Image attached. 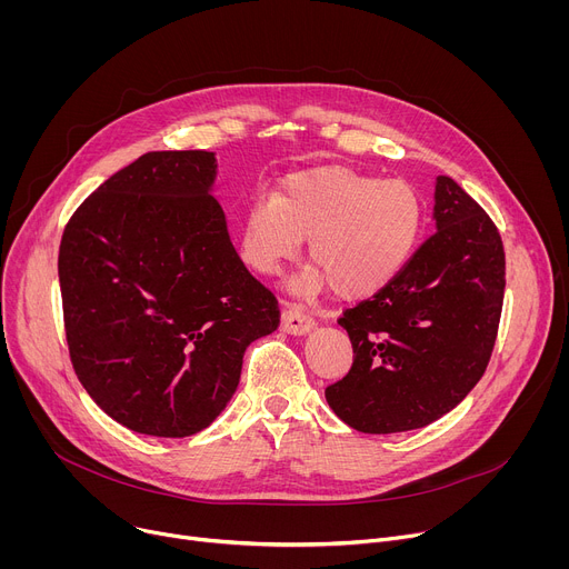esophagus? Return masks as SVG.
Wrapping results in <instances>:
<instances>
[{
    "mask_svg": "<svg viewBox=\"0 0 569 569\" xmlns=\"http://www.w3.org/2000/svg\"><path fill=\"white\" fill-rule=\"evenodd\" d=\"M312 327H315L312 317L297 303L288 306L281 315V331H286L290 336H306Z\"/></svg>",
    "mask_w": 569,
    "mask_h": 569,
    "instance_id": "34e87169",
    "label": "esophagus"
}]
</instances>
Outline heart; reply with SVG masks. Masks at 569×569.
Returning a JSON list of instances; mask_svg holds the SVG:
<instances>
[{
	"instance_id": "1",
	"label": "heart",
	"mask_w": 569,
	"mask_h": 569,
	"mask_svg": "<svg viewBox=\"0 0 569 569\" xmlns=\"http://www.w3.org/2000/svg\"><path fill=\"white\" fill-rule=\"evenodd\" d=\"M423 209L402 180H378L342 167L290 176L274 198H257L240 229V252L261 274H277L308 238V286L340 299H365L408 266Z\"/></svg>"
}]
</instances>
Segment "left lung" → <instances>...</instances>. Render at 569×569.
Instances as JSON below:
<instances>
[{"label":"left lung","instance_id":"1","mask_svg":"<svg viewBox=\"0 0 569 569\" xmlns=\"http://www.w3.org/2000/svg\"><path fill=\"white\" fill-rule=\"evenodd\" d=\"M435 224L389 286L338 319L353 365L323 393L358 432L426 428L457 408L491 360L507 283L500 231L448 176L437 178Z\"/></svg>","mask_w":569,"mask_h":569}]
</instances>
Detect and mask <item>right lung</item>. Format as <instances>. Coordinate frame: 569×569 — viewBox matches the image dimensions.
<instances>
[{"instance_id":"obj_1","label":"right lung","mask_w":569,"mask_h":569,"mask_svg":"<svg viewBox=\"0 0 569 569\" xmlns=\"http://www.w3.org/2000/svg\"><path fill=\"white\" fill-rule=\"evenodd\" d=\"M216 154L146 152L69 218L58 254L73 371L132 432L191 437L227 408L279 303L236 254Z\"/></svg>"}]
</instances>
